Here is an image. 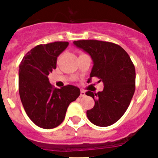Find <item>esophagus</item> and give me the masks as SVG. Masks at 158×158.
Listing matches in <instances>:
<instances>
[{"mask_svg":"<svg viewBox=\"0 0 158 158\" xmlns=\"http://www.w3.org/2000/svg\"><path fill=\"white\" fill-rule=\"evenodd\" d=\"M85 95V92L84 90H81L80 91V96L81 97H84Z\"/></svg>","mask_w":158,"mask_h":158,"instance_id":"obj_1","label":"esophagus"}]
</instances>
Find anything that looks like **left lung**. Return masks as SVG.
Wrapping results in <instances>:
<instances>
[{"instance_id":"obj_1","label":"left lung","mask_w":158,"mask_h":158,"mask_svg":"<svg viewBox=\"0 0 158 158\" xmlns=\"http://www.w3.org/2000/svg\"><path fill=\"white\" fill-rule=\"evenodd\" d=\"M73 44L93 61L90 79L95 76L104 84L102 92H85L95 101L94 107L86 111L87 117L97 126L113 125L125 114L135 93V66L126 51L113 43L85 40Z\"/></svg>"}]
</instances>
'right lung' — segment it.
I'll use <instances>...</instances> for the list:
<instances>
[{"mask_svg":"<svg viewBox=\"0 0 158 158\" xmlns=\"http://www.w3.org/2000/svg\"><path fill=\"white\" fill-rule=\"evenodd\" d=\"M68 42L40 44L23 56L19 69V93L23 109L30 120L40 128H54L63 122L72 102L80 89L72 85L53 88L48 76L56 68L57 57Z\"/></svg>","mask_w":158,"mask_h":158,"instance_id":"right-lung-1","label":"right lung"}]
</instances>
